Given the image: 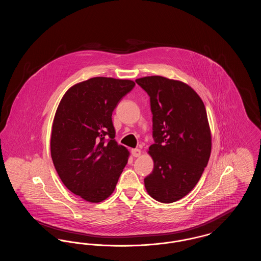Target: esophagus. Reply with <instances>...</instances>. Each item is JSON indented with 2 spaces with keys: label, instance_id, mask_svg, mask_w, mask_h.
Masks as SVG:
<instances>
[{
  "label": "esophagus",
  "instance_id": "34e87169",
  "mask_svg": "<svg viewBox=\"0 0 261 261\" xmlns=\"http://www.w3.org/2000/svg\"><path fill=\"white\" fill-rule=\"evenodd\" d=\"M131 153L134 158H139L141 155V150L139 149H131Z\"/></svg>",
  "mask_w": 261,
  "mask_h": 261
}]
</instances>
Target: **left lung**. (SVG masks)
Instances as JSON below:
<instances>
[{
	"mask_svg": "<svg viewBox=\"0 0 261 261\" xmlns=\"http://www.w3.org/2000/svg\"><path fill=\"white\" fill-rule=\"evenodd\" d=\"M136 83L149 96L154 144L149 148L153 170L145 178L152 199L179 200L199 182L211 152L205 107L185 83L162 76H147Z\"/></svg>",
	"mask_w": 261,
	"mask_h": 261,
	"instance_id": "1",
	"label": "left lung"
}]
</instances>
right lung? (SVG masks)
<instances>
[{"label":"right lung","mask_w":261,"mask_h":261,"mask_svg":"<svg viewBox=\"0 0 261 261\" xmlns=\"http://www.w3.org/2000/svg\"><path fill=\"white\" fill-rule=\"evenodd\" d=\"M135 86L131 80L94 77L62 97L50 136V155L62 183L90 202L108 199L128 162L114 140L112 112Z\"/></svg>","instance_id":"1"}]
</instances>
